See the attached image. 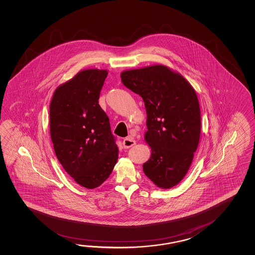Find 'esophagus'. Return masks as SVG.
Masks as SVG:
<instances>
[{
	"label": "esophagus",
	"mask_w": 255,
	"mask_h": 255,
	"mask_svg": "<svg viewBox=\"0 0 255 255\" xmlns=\"http://www.w3.org/2000/svg\"><path fill=\"white\" fill-rule=\"evenodd\" d=\"M135 144H136L135 139H134L132 137H130V136L125 138V139H124V141H123V145H124V147H125V148H129L130 146H134Z\"/></svg>",
	"instance_id": "obj_1"
}]
</instances>
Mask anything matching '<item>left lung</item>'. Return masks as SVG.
Wrapping results in <instances>:
<instances>
[{
	"label": "left lung",
	"instance_id": "8db88e82",
	"mask_svg": "<svg viewBox=\"0 0 255 255\" xmlns=\"http://www.w3.org/2000/svg\"><path fill=\"white\" fill-rule=\"evenodd\" d=\"M121 78L145 103L151 156L143 164L144 173L159 188H172L187 174L199 143L196 92L182 75L163 65L126 70Z\"/></svg>",
	"mask_w": 255,
	"mask_h": 255
}]
</instances>
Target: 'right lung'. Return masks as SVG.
<instances>
[{
  "instance_id": "add662e5",
  "label": "right lung",
  "mask_w": 255,
  "mask_h": 255,
  "mask_svg": "<svg viewBox=\"0 0 255 255\" xmlns=\"http://www.w3.org/2000/svg\"><path fill=\"white\" fill-rule=\"evenodd\" d=\"M107 70L86 69L59 85L50 106V138L65 171L84 188H98L118 159L109 118L99 104Z\"/></svg>"
}]
</instances>
